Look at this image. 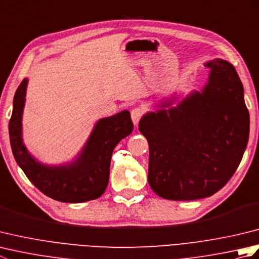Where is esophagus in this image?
Wrapping results in <instances>:
<instances>
[{
	"instance_id": "34e87169",
	"label": "esophagus",
	"mask_w": 259,
	"mask_h": 259,
	"mask_svg": "<svg viewBox=\"0 0 259 259\" xmlns=\"http://www.w3.org/2000/svg\"><path fill=\"white\" fill-rule=\"evenodd\" d=\"M142 115H144V110H142L141 108H135L133 111H131V119H133L135 125L139 123V121L142 118Z\"/></svg>"
}]
</instances>
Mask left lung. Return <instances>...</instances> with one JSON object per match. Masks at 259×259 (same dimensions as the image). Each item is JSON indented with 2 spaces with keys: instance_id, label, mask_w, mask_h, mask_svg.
I'll return each instance as SVG.
<instances>
[{
  "instance_id": "1",
  "label": "left lung",
  "mask_w": 259,
  "mask_h": 259,
  "mask_svg": "<svg viewBox=\"0 0 259 259\" xmlns=\"http://www.w3.org/2000/svg\"><path fill=\"white\" fill-rule=\"evenodd\" d=\"M209 80L177 107L159 104L141 118L149 144L148 183L164 199L195 200L216 194L238 168L249 137V112L235 68L222 59L206 63Z\"/></svg>"
}]
</instances>
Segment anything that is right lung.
I'll return each mask as SVG.
<instances>
[{"label": "right lung", "instance_id": "add662e5", "mask_svg": "<svg viewBox=\"0 0 259 259\" xmlns=\"http://www.w3.org/2000/svg\"><path fill=\"white\" fill-rule=\"evenodd\" d=\"M27 79L15 92L9 123L13 156L25 176L48 197L62 202H84L97 199L109 183L110 162L114 147L134 130L130 112L121 111L99 120L78 158L70 164L51 167L33 158L22 141V113Z\"/></svg>", "mask_w": 259, "mask_h": 259}]
</instances>
